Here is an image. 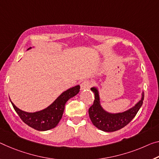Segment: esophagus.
I'll return each instance as SVG.
<instances>
[{"instance_id": "1", "label": "esophagus", "mask_w": 159, "mask_h": 159, "mask_svg": "<svg viewBox=\"0 0 159 159\" xmlns=\"http://www.w3.org/2000/svg\"><path fill=\"white\" fill-rule=\"evenodd\" d=\"M92 85L93 84L91 82L88 81V80H85V81H84L81 84H80V89L81 90L88 89H89V88L91 87Z\"/></svg>"}]
</instances>
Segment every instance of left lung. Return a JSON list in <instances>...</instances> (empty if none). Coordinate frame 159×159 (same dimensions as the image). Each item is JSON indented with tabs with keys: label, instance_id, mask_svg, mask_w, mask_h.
<instances>
[{
	"label": "left lung",
	"instance_id": "obj_1",
	"mask_svg": "<svg viewBox=\"0 0 159 159\" xmlns=\"http://www.w3.org/2000/svg\"><path fill=\"white\" fill-rule=\"evenodd\" d=\"M90 90L94 93L95 100L89 110V117L93 125L103 132H112L122 129L133 120L142 107L143 100V93L142 99L134 107L123 112L110 113L100 105L99 92L97 88L93 87Z\"/></svg>",
	"mask_w": 159,
	"mask_h": 159
}]
</instances>
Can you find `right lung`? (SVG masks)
Listing matches in <instances>:
<instances>
[{
	"label": "right lung",
	"instance_id": "1",
	"mask_svg": "<svg viewBox=\"0 0 159 159\" xmlns=\"http://www.w3.org/2000/svg\"><path fill=\"white\" fill-rule=\"evenodd\" d=\"M31 49V47L28 49ZM80 91V85L70 88L61 95L45 109L35 112H27L17 108L11 102L14 110L25 124L38 131H47L53 129L59 124L64 113L65 104L70 98L75 96Z\"/></svg>",
	"mask_w": 159,
	"mask_h": 159
}]
</instances>
